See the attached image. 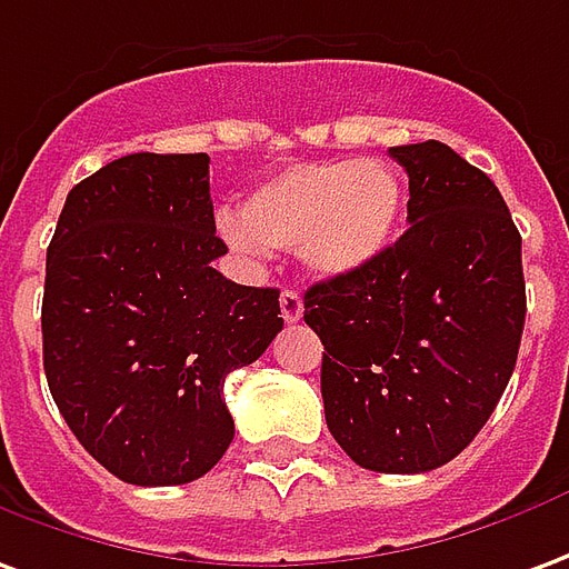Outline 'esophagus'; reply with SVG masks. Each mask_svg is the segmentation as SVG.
Returning <instances> with one entry per match:
<instances>
[{
  "mask_svg": "<svg viewBox=\"0 0 569 569\" xmlns=\"http://www.w3.org/2000/svg\"><path fill=\"white\" fill-rule=\"evenodd\" d=\"M280 311H283L286 323H298V320H301L305 301H301V296H298L296 289H283V296H280Z\"/></svg>",
  "mask_w": 569,
  "mask_h": 569,
  "instance_id": "obj_1",
  "label": "esophagus"
}]
</instances>
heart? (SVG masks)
I'll list each match as a JSON object with an SVG mask.
<instances>
[{"label": "heart", "mask_w": 569, "mask_h": 569, "mask_svg": "<svg viewBox=\"0 0 569 569\" xmlns=\"http://www.w3.org/2000/svg\"><path fill=\"white\" fill-rule=\"evenodd\" d=\"M407 188L391 162H298L258 184L243 216L221 212L218 228L237 252L296 249L317 277H348L395 246Z\"/></svg>", "instance_id": "b5f03b06"}]
</instances>
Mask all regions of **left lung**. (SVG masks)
<instances>
[{"label": "left lung", "mask_w": 569, "mask_h": 569, "mask_svg": "<svg viewBox=\"0 0 569 569\" xmlns=\"http://www.w3.org/2000/svg\"><path fill=\"white\" fill-rule=\"evenodd\" d=\"M409 230L379 261L305 292L323 341L326 425L360 468L422 475L475 440L518 360L520 233L487 174L440 141L388 150Z\"/></svg>", "instance_id": "left-lung-1"}]
</instances>
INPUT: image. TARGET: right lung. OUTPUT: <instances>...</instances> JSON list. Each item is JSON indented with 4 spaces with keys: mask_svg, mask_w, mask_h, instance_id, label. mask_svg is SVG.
<instances>
[{
    "mask_svg": "<svg viewBox=\"0 0 569 569\" xmlns=\"http://www.w3.org/2000/svg\"><path fill=\"white\" fill-rule=\"evenodd\" d=\"M206 153H129L67 193L46 258L42 363L63 422L138 487L202 478L233 440L228 372L283 329L280 289L212 268Z\"/></svg>",
    "mask_w": 569,
    "mask_h": 569,
    "instance_id": "1",
    "label": "right lung"
}]
</instances>
